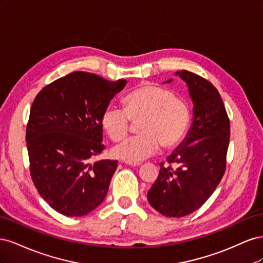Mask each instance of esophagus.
<instances>
[{
	"label": "esophagus",
	"instance_id": "1",
	"mask_svg": "<svg viewBox=\"0 0 263 263\" xmlns=\"http://www.w3.org/2000/svg\"><path fill=\"white\" fill-rule=\"evenodd\" d=\"M125 163L129 164V165H134V166H136V165H139V164H140V162H132V161H126Z\"/></svg>",
	"mask_w": 263,
	"mask_h": 263
}]
</instances>
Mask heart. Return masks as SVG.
Wrapping results in <instances>:
<instances>
[{"label": "heart", "instance_id": "b5f03b06", "mask_svg": "<svg viewBox=\"0 0 263 263\" xmlns=\"http://www.w3.org/2000/svg\"><path fill=\"white\" fill-rule=\"evenodd\" d=\"M124 108L108 106L101 124L113 141L123 140L132 122L137 124L138 137L126 139L113 149V155L125 161L137 162L154 155L161 146L164 150L181 144L189 130L191 107L173 91L162 86L145 84L133 90L123 100Z\"/></svg>", "mask_w": 263, "mask_h": 263}]
</instances>
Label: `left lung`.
<instances>
[{"label": "left lung", "mask_w": 263, "mask_h": 263, "mask_svg": "<svg viewBox=\"0 0 263 263\" xmlns=\"http://www.w3.org/2000/svg\"><path fill=\"white\" fill-rule=\"evenodd\" d=\"M177 76L187 84L194 103L193 124L166 159L168 164L160 163L147 194L150 205L168 217L186 216L209 200L225 173L230 137L229 118L216 87L187 70L177 71Z\"/></svg>", "instance_id": "left-lung-1"}]
</instances>
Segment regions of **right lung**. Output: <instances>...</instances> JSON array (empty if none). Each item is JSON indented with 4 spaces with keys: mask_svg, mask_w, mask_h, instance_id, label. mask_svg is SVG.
<instances>
[{
    "mask_svg": "<svg viewBox=\"0 0 263 263\" xmlns=\"http://www.w3.org/2000/svg\"><path fill=\"white\" fill-rule=\"evenodd\" d=\"M126 83L77 71L46 85L33 102L26 127L30 177L65 216L89 214L107 194L118 161H89L104 150L101 118Z\"/></svg>",
    "mask_w": 263,
    "mask_h": 263,
    "instance_id": "obj_1",
    "label": "right lung"
}]
</instances>
